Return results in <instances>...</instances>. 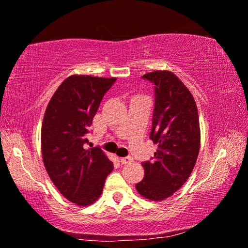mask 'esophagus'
I'll return each instance as SVG.
<instances>
[{"mask_svg": "<svg viewBox=\"0 0 248 248\" xmlns=\"http://www.w3.org/2000/svg\"><path fill=\"white\" fill-rule=\"evenodd\" d=\"M120 160L123 165H127V164H131V162L133 161V158H132V157H123V158H121Z\"/></svg>", "mask_w": 248, "mask_h": 248, "instance_id": "34e87169", "label": "esophagus"}]
</instances>
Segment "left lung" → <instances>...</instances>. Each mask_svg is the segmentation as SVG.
<instances>
[{"instance_id": "1", "label": "left lung", "mask_w": 248, "mask_h": 248, "mask_svg": "<svg viewBox=\"0 0 248 248\" xmlns=\"http://www.w3.org/2000/svg\"><path fill=\"white\" fill-rule=\"evenodd\" d=\"M155 89L150 140L158 144L152 160L142 162L144 177L135 185L152 201L171 196L187 181L200 150L198 107L185 84L169 71L144 74Z\"/></svg>"}]
</instances>
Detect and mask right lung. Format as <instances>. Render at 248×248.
Segmentation results:
<instances>
[{"instance_id": "1", "label": "right lung", "mask_w": 248, "mask_h": 248, "mask_svg": "<svg viewBox=\"0 0 248 248\" xmlns=\"http://www.w3.org/2000/svg\"><path fill=\"white\" fill-rule=\"evenodd\" d=\"M115 81L116 78L71 76L53 94L44 115V165L61 194L81 206L99 198L114 168L99 147L86 149V144L100 101Z\"/></svg>"}]
</instances>
